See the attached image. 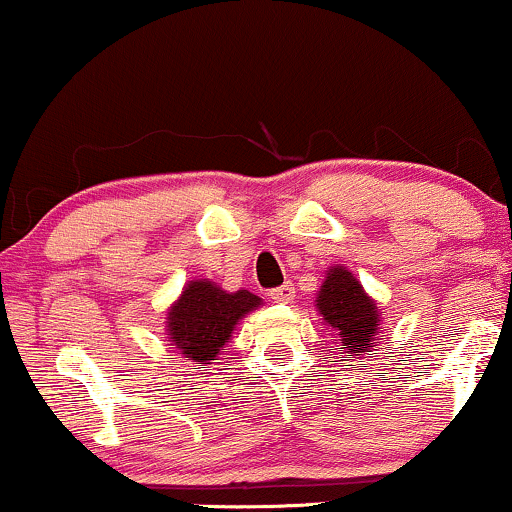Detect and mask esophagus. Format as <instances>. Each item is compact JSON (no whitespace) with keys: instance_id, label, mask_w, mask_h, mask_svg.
Returning a JSON list of instances; mask_svg holds the SVG:
<instances>
[{"instance_id":"1","label":"esophagus","mask_w":512,"mask_h":512,"mask_svg":"<svg viewBox=\"0 0 512 512\" xmlns=\"http://www.w3.org/2000/svg\"><path fill=\"white\" fill-rule=\"evenodd\" d=\"M269 296H272L274 303H293V298H296V289H293V284L289 281V284L274 289L272 293H269Z\"/></svg>"}]
</instances>
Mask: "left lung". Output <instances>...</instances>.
<instances>
[{
    "label": "left lung",
    "mask_w": 512,
    "mask_h": 512,
    "mask_svg": "<svg viewBox=\"0 0 512 512\" xmlns=\"http://www.w3.org/2000/svg\"><path fill=\"white\" fill-rule=\"evenodd\" d=\"M317 310L322 320L337 332L334 339L344 349L346 361L361 358L378 344L380 310L378 303L363 291L361 281L346 267H332L317 291Z\"/></svg>",
    "instance_id": "1"
}]
</instances>
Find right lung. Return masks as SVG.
Listing matches in <instances>:
<instances>
[{
  "label": "right lung",
  "mask_w": 512,
  "mask_h": 512,
  "mask_svg": "<svg viewBox=\"0 0 512 512\" xmlns=\"http://www.w3.org/2000/svg\"><path fill=\"white\" fill-rule=\"evenodd\" d=\"M262 298L250 291L228 293L209 279H195L185 286L168 310L170 342L187 361H216L231 339L233 327L250 310L260 308Z\"/></svg>",
  "instance_id": "right-lung-1"
}]
</instances>
